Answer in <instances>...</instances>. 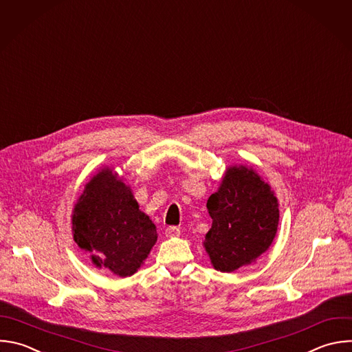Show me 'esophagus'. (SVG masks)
<instances>
[{"mask_svg":"<svg viewBox=\"0 0 352 352\" xmlns=\"http://www.w3.org/2000/svg\"><path fill=\"white\" fill-rule=\"evenodd\" d=\"M179 233H181V230L177 226H168L166 229V236L167 238H177V236H179Z\"/></svg>","mask_w":352,"mask_h":352,"instance_id":"obj_1","label":"esophagus"}]
</instances>
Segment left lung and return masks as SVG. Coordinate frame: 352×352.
<instances>
[{
    "label": "left lung",
    "mask_w": 352,
    "mask_h": 352,
    "mask_svg": "<svg viewBox=\"0 0 352 352\" xmlns=\"http://www.w3.org/2000/svg\"><path fill=\"white\" fill-rule=\"evenodd\" d=\"M207 210L212 223L203 246L217 271L233 272L254 263L275 239L278 199L252 167H228Z\"/></svg>",
    "instance_id": "obj_1"
}]
</instances>
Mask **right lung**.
<instances>
[{"instance_id":"right-lung-1","label":"right lung","mask_w":352,"mask_h":352,"mask_svg":"<svg viewBox=\"0 0 352 352\" xmlns=\"http://www.w3.org/2000/svg\"><path fill=\"white\" fill-rule=\"evenodd\" d=\"M73 239L98 268L134 275L157 241L156 226L140 210L133 190L104 167L85 185L72 214Z\"/></svg>"}]
</instances>
